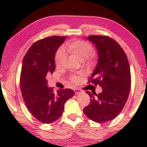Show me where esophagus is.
I'll use <instances>...</instances> for the list:
<instances>
[{
	"label": "esophagus",
	"instance_id": "34e87169",
	"mask_svg": "<svg viewBox=\"0 0 147 147\" xmlns=\"http://www.w3.org/2000/svg\"><path fill=\"white\" fill-rule=\"evenodd\" d=\"M74 92H75V94L76 95L78 94H80V93L82 92V91L80 89H79V88H76V89L74 90Z\"/></svg>",
	"mask_w": 147,
	"mask_h": 147
}]
</instances>
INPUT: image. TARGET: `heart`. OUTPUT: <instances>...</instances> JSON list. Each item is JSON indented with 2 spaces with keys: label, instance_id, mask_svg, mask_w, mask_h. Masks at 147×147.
Returning <instances> with one entry per match:
<instances>
[{
  "label": "heart",
  "instance_id": "heart-1",
  "mask_svg": "<svg viewBox=\"0 0 147 147\" xmlns=\"http://www.w3.org/2000/svg\"><path fill=\"white\" fill-rule=\"evenodd\" d=\"M66 48L70 54L78 58L81 61L87 59L94 52V48L92 44L84 40H74L69 42L66 44ZM55 62L57 66L63 64L66 59V54L63 49L60 48L56 51L55 54ZM82 74H73L70 76L71 82L76 84L80 82Z\"/></svg>",
  "mask_w": 147,
  "mask_h": 147
}]
</instances>
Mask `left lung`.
Instances as JSON below:
<instances>
[{"instance_id": "left-lung-1", "label": "left lung", "mask_w": 147, "mask_h": 147, "mask_svg": "<svg viewBox=\"0 0 147 147\" xmlns=\"http://www.w3.org/2000/svg\"><path fill=\"white\" fill-rule=\"evenodd\" d=\"M88 40L94 44L98 61L89 83L101 86L102 92L90 95V103L84 107L85 115L95 122L102 123L116 118L124 108L131 88V73L126 54L117 42L111 37L92 35Z\"/></svg>"}]
</instances>
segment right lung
<instances>
[{"mask_svg": "<svg viewBox=\"0 0 147 147\" xmlns=\"http://www.w3.org/2000/svg\"><path fill=\"white\" fill-rule=\"evenodd\" d=\"M65 38V36H52L36 41L23 60L20 88L23 99L31 115L45 124L61 117L65 103L74 95L69 88L54 92L46 78L55 71V52Z\"/></svg>", "mask_w": 147, "mask_h": 147, "instance_id": "add662e5", "label": "right lung"}]
</instances>
